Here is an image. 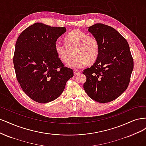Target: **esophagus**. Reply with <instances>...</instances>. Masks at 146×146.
<instances>
[{
  "label": "esophagus",
  "mask_w": 146,
  "mask_h": 146,
  "mask_svg": "<svg viewBox=\"0 0 146 146\" xmlns=\"http://www.w3.org/2000/svg\"><path fill=\"white\" fill-rule=\"evenodd\" d=\"M73 72H74V74L75 75V76H76V75H78L80 73V71H79V70H74Z\"/></svg>",
  "instance_id": "1"
}]
</instances>
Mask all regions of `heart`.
<instances>
[{
	"label": "heart",
	"mask_w": 146,
	"mask_h": 146,
	"mask_svg": "<svg viewBox=\"0 0 146 146\" xmlns=\"http://www.w3.org/2000/svg\"><path fill=\"white\" fill-rule=\"evenodd\" d=\"M65 44L56 42L54 49L59 58L67 64L72 60L74 51L76 58L68 64L72 68H81L89 62L92 64L98 59L100 54V44L93 36H88L79 30L70 32L64 38Z\"/></svg>",
	"instance_id": "heart-1"
}]
</instances>
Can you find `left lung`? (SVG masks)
I'll return each mask as SVG.
<instances>
[{
    "mask_svg": "<svg viewBox=\"0 0 146 146\" xmlns=\"http://www.w3.org/2000/svg\"><path fill=\"white\" fill-rule=\"evenodd\" d=\"M88 30L98 39L100 50L95 62L84 70L87 77L84 89L92 100L109 102L116 100L127 88L133 60L127 42L113 28L96 23L89 27Z\"/></svg>",
    "mask_w": 146,
    "mask_h": 146,
    "instance_id": "obj_1",
    "label": "left lung"
}]
</instances>
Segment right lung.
Wrapping results in <instances>:
<instances>
[{
  "mask_svg": "<svg viewBox=\"0 0 146 146\" xmlns=\"http://www.w3.org/2000/svg\"><path fill=\"white\" fill-rule=\"evenodd\" d=\"M66 28L35 23L23 31L15 46L13 64L20 86L33 100L47 103L58 98L73 76L64 67L54 49Z\"/></svg>",
  "mask_w": 146,
  "mask_h": 146,
  "instance_id": "1",
  "label": "right lung"
}]
</instances>
